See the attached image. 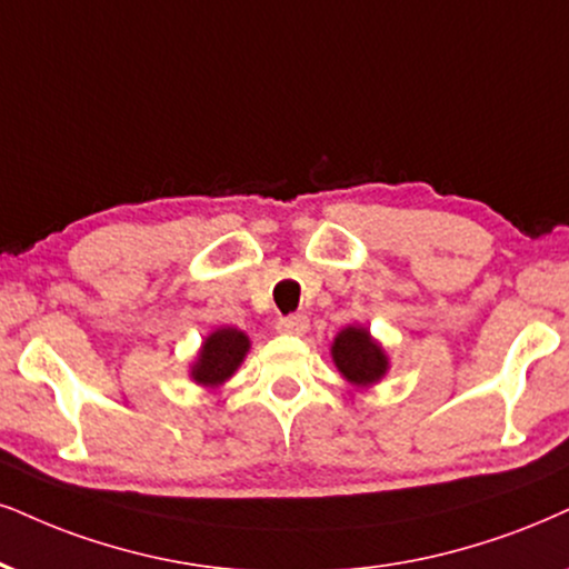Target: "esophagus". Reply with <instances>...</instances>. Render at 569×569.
I'll use <instances>...</instances> for the list:
<instances>
[{"label": "esophagus", "mask_w": 569, "mask_h": 569, "mask_svg": "<svg viewBox=\"0 0 569 569\" xmlns=\"http://www.w3.org/2000/svg\"><path fill=\"white\" fill-rule=\"evenodd\" d=\"M277 329L282 335H306L308 332V319L303 313H296V317H284L277 321Z\"/></svg>", "instance_id": "1"}]
</instances>
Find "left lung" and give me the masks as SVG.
<instances>
[{"label":"left lung","mask_w":569,"mask_h":569,"mask_svg":"<svg viewBox=\"0 0 569 569\" xmlns=\"http://www.w3.org/2000/svg\"><path fill=\"white\" fill-rule=\"evenodd\" d=\"M329 353H332V361L342 375V380L359 390L375 388L390 371L388 350L382 348L380 340H375V335L363 325L342 327L335 335Z\"/></svg>","instance_id":"8db88e82"}]
</instances>
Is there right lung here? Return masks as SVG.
<instances>
[{"label": "right lung", "mask_w": 569, "mask_h": 569, "mask_svg": "<svg viewBox=\"0 0 569 569\" xmlns=\"http://www.w3.org/2000/svg\"><path fill=\"white\" fill-rule=\"evenodd\" d=\"M250 350V338L237 327H219L202 340V346L189 363V380L206 390L221 388L242 367Z\"/></svg>", "instance_id": "right-lung-1"}]
</instances>
